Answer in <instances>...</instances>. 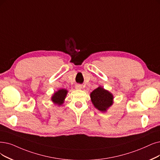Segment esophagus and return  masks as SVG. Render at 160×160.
Returning a JSON list of instances; mask_svg holds the SVG:
<instances>
[{"label":"esophagus","mask_w":160,"mask_h":160,"mask_svg":"<svg viewBox=\"0 0 160 160\" xmlns=\"http://www.w3.org/2000/svg\"><path fill=\"white\" fill-rule=\"evenodd\" d=\"M81 88H82V87H81V85H77L75 86V88L76 89H81Z\"/></svg>","instance_id":"1"}]
</instances>
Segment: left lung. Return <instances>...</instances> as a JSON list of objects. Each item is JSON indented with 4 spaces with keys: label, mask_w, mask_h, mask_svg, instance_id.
I'll return each mask as SVG.
<instances>
[{
    "label": "left lung",
    "mask_w": 160,
    "mask_h": 160,
    "mask_svg": "<svg viewBox=\"0 0 160 160\" xmlns=\"http://www.w3.org/2000/svg\"><path fill=\"white\" fill-rule=\"evenodd\" d=\"M91 98L94 107L101 112H106L113 104V95L101 87L91 93Z\"/></svg>",
    "instance_id": "8db88e82"
}]
</instances>
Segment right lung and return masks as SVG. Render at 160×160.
<instances>
[{
  "label": "right lung",
  "mask_w": 160,
  "mask_h": 160,
  "mask_svg": "<svg viewBox=\"0 0 160 160\" xmlns=\"http://www.w3.org/2000/svg\"><path fill=\"white\" fill-rule=\"evenodd\" d=\"M68 91L66 89H60L59 91H57L54 94L52 97V100L54 104L58 105H62L63 104V100H64Z\"/></svg>",
  "instance_id": "1"
}]
</instances>
